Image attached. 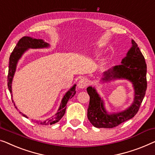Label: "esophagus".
I'll use <instances>...</instances> for the list:
<instances>
[{"label":"esophagus","mask_w":155,"mask_h":155,"mask_svg":"<svg viewBox=\"0 0 155 155\" xmlns=\"http://www.w3.org/2000/svg\"><path fill=\"white\" fill-rule=\"evenodd\" d=\"M88 84H89V80H87V78H81V79L79 80V82H78V86L80 89H84Z\"/></svg>","instance_id":"esophagus-1"}]
</instances>
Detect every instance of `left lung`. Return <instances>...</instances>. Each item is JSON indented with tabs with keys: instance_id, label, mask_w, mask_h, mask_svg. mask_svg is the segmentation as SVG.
Instances as JSON below:
<instances>
[{
	"instance_id": "obj_1",
	"label": "left lung",
	"mask_w": 155,
	"mask_h": 155,
	"mask_svg": "<svg viewBox=\"0 0 155 155\" xmlns=\"http://www.w3.org/2000/svg\"><path fill=\"white\" fill-rule=\"evenodd\" d=\"M131 42V48L128 51L127 57L122 59V64L105 72V77L103 80H110V78L129 80L133 83L135 89L134 102L127 110L108 115L105 110L102 100L94 88L87 87V93L90 97L87 117L94 127L113 128L134 117L139 110L147 89V65L138 45L134 40Z\"/></svg>"
}]
</instances>
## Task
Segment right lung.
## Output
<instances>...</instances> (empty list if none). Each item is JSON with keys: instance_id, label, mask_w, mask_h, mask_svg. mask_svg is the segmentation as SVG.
<instances>
[{"instance_id": "1", "label": "right lung", "mask_w": 155, "mask_h": 155, "mask_svg": "<svg viewBox=\"0 0 155 155\" xmlns=\"http://www.w3.org/2000/svg\"><path fill=\"white\" fill-rule=\"evenodd\" d=\"M49 45L47 42H44L42 40H38L35 38H32L31 37L24 36L22 37L19 41H18L17 44L15 46L14 50H13L12 52L11 53L10 57V62H9V69H8V87L9 89V91L11 93V96H12V88H11V84H12V80L13 75H14L15 70H16V66L18 60L20 59L21 57L22 54L28 48H42L48 47ZM75 85L71 88L68 92H67L65 96L63 98L61 105H60L59 109L58 110L57 113L55 115V117L54 119L50 120L48 119V121H45L44 122H40V124H55L56 122H59V121L62 118V117L64 115L65 112H66V105L68 103V100L71 99V98L75 94ZM13 103V100H12ZM21 113V112H19ZM22 115L25 117L28 118L25 115L21 113Z\"/></svg>"}]
</instances>
